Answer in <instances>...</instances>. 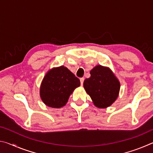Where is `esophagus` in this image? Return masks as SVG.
Segmentation results:
<instances>
[{
  "label": "esophagus",
  "mask_w": 153,
  "mask_h": 153,
  "mask_svg": "<svg viewBox=\"0 0 153 153\" xmlns=\"http://www.w3.org/2000/svg\"><path fill=\"white\" fill-rule=\"evenodd\" d=\"M79 79H80V84H81V85H83V83H84V77H81Z\"/></svg>",
  "instance_id": "34e87169"
}]
</instances>
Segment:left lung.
Masks as SVG:
<instances>
[{
    "instance_id": "obj_1",
    "label": "left lung",
    "mask_w": 153,
    "mask_h": 153,
    "mask_svg": "<svg viewBox=\"0 0 153 153\" xmlns=\"http://www.w3.org/2000/svg\"><path fill=\"white\" fill-rule=\"evenodd\" d=\"M90 77L84 82V88L96 107L105 108L117 100L120 82L109 67L100 65L90 71Z\"/></svg>"
}]
</instances>
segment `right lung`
<instances>
[{
    "instance_id": "1",
    "label": "right lung",
    "mask_w": 153,
    "mask_h": 153,
    "mask_svg": "<svg viewBox=\"0 0 153 153\" xmlns=\"http://www.w3.org/2000/svg\"><path fill=\"white\" fill-rule=\"evenodd\" d=\"M79 86V79L66 67H53L44 77L40 96L48 107L61 108L67 104L70 95Z\"/></svg>"
}]
</instances>
